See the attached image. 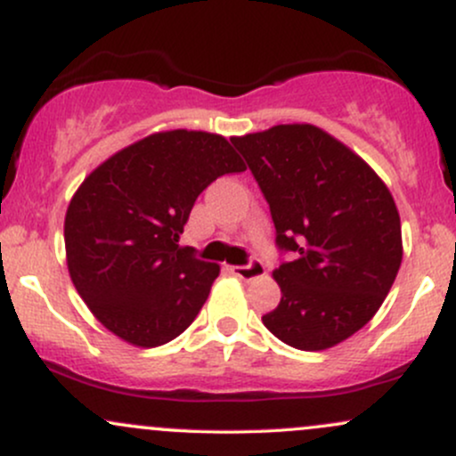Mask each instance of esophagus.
<instances>
[{"mask_svg":"<svg viewBox=\"0 0 456 456\" xmlns=\"http://www.w3.org/2000/svg\"><path fill=\"white\" fill-rule=\"evenodd\" d=\"M232 274L238 276L242 281H253L265 274V265L261 264V259H250L246 265H232Z\"/></svg>","mask_w":456,"mask_h":456,"instance_id":"esophagus-1","label":"esophagus"}]
</instances>
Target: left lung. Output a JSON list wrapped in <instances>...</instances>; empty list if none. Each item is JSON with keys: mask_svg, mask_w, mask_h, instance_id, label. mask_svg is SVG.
I'll use <instances>...</instances> for the list:
<instances>
[{"mask_svg": "<svg viewBox=\"0 0 456 456\" xmlns=\"http://www.w3.org/2000/svg\"><path fill=\"white\" fill-rule=\"evenodd\" d=\"M264 192L281 253V302L264 326L305 352L358 332L388 296L401 268V218L378 174L341 141L311 124H281L233 137Z\"/></svg>", "mask_w": 456, "mask_h": 456, "instance_id": "left-lung-1", "label": "left lung"}]
</instances>
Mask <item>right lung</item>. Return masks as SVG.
Listing matches in <instances>:
<instances>
[{"label":"right lung","instance_id":"add662e5","mask_svg":"<svg viewBox=\"0 0 456 456\" xmlns=\"http://www.w3.org/2000/svg\"><path fill=\"white\" fill-rule=\"evenodd\" d=\"M244 169L221 134L167 130L83 180L64 223L68 272L115 337L159 347L195 322L221 268L177 244L180 233L197 197L216 177Z\"/></svg>","mask_w":456,"mask_h":456}]
</instances>
